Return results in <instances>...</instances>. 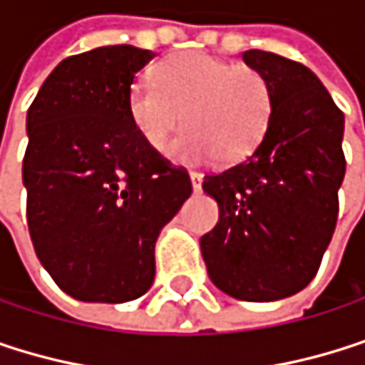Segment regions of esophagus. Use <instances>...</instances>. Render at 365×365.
Listing matches in <instances>:
<instances>
[{
    "label": "esophagus",
    "mask_w": 365,
    "mask_h": 365,
    "mask_svg": "<svg viewBox=\"0 0 365 365\" xmlns=\"http://www.w3.org/2000/svg\"><path fill=\"white\" fill-rule=\"evenodd\" d=\"M190 181H192L195 192H199V190H201V186H203V175H201V173H197V170H192V173H190Z\"/></svg>",
    "instance_id": "34e87169"
}]
</instances>
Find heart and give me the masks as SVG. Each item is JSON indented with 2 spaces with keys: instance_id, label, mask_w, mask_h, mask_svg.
Masks as SVG:
<instances>
[{
  "instance_id": "obj_1",
  "label": "heart",
  "mask_w": 365,
  "mask_h": 365,
  "mask_svg": "<svg viewBox=\"0 0 365 365\" xmlns=\"http://www.w3.org/2000/svg\"><path fill=\"white\" fill-rule=\"evenodd\" d=\"M272 108V83L261 70L201 51L168 57L155 81L138 78L128 91L130 119L151 149L162 151L186 121L168 149L179 162L246 160L263 140Z\"/></svg>"
}]
</instances>
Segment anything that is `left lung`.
<instances>
[{
  "label": "left lung",
  "mask_w": 365,
  "mask_h": 365,
  "mask_svg": "<svg viewBox=\"0 0 365 365\" xmlns=\"http://www.w3.org/2000/svg\"><path fill=\"white\" fill-rule=\"evenodd\" d=\"M242 57L272 83V119L252 155L205 175L220 218L201 252L222 293L276 302L310 284L331 242L346 170L344 115L304 63L259 48Z\"/></svg>",
  "instance_id": "left-lung-1"
}]
</instances>
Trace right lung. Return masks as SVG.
Listing matches in <instances>:
<instances>
[{"mask_svg":"<svg viewBox=\"0 0 365 365\" xmlns=\"http://www.w3.org/2000/svg\"><path fill=\"white\" fill-rule=\"evenodd\" d=\"M155 55L130 44L63 59L27 110L23 184L34 250L74 299L123 304L155 276V240L192 195L186 168L151 149L128 91Z\"/></svg>","mask_w":365,"mask_h":365,"instance_id":"obj_1","label":"right lung"}]
</instances>
